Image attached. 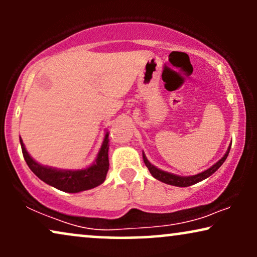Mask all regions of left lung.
<instances>
[{
  "label": "left lung",
  "instance_id": "obj_1",
  "mask_svg": "<svg viewBox=\"0 0 257 257\" xmlns=\"http://www.w3.org/2000/svg\"><path fill=\"white\" fill-rule=\"evenodd\" d=\"M230 146L231 145H229V147H228V151L226 152V154H224V156L221 158V159L217 161L216 164H214L212 167L208 168V170L201 172V173L196 174V175H191V177H180V175L167 173V172L161 171V170H159V168H157L156 166H153V165L151 164L149 160H147V158L145 157V154L144 153H143V158H144V163H145L146 167L149 168L150 173L152 174L153 177L157 179V180L165 182V184H167V185L177 186V187H188V186L194 185V184H196V182L205 180V179L208 178L209 175H212L214 172H216L217 170H219L221 165H222L224 163V160L227 159L228 154H229Z\"/></svg>",
  "mask_w": 257,
  "mask_h": 257
}]
</instances>
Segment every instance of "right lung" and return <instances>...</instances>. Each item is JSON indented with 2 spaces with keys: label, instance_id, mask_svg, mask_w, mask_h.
Returning a JSON list of instances; mask_svg holds the SVG:
<instances>
[{
  "label": "right lung",
  "instance_id": "right-lung-1",
  "mask_svg": "<svg viewBox=\"0 0 257 257\" xmlns=\"http://www.w3.org/2000/svg\"><path fill=\"white\" fill-rule=\"evenodd\" d=\"M24 160L31 171L45 184L68 193H78L97 187L103 184L108 171V132L98 152L97 159L90 167L79 171H62L47 167L35 161L27 152L22 139L20 138Z\"/></svg>",
  "mask_w": 257,
  "mask_h": 257
}]
</instances>
